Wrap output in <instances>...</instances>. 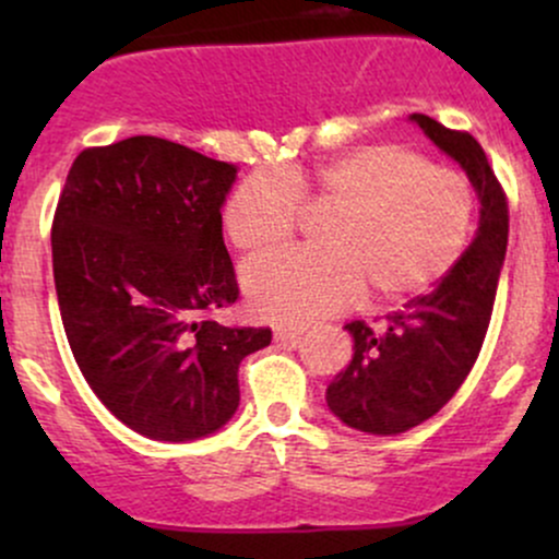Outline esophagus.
<instances>
[{"mask_svg":"<svg viewBox=\"0 0 559 559\" xmlns=\"http://www.w3.org/2000/svg\"><path fill=\"white\" fill-rule=\"evenodd\" d=\"M310 331V325H278L275 329V342H294V338H299L301 333Z\"/></svg>","mask_w":559,"mask_h":559,"instance_id":"34e87169","label":"esophagus"}]
</instances>
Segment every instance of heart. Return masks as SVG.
<instances>
[{"instance_id":"heart-1","label":"heart","mask_w":559,"mask_h":559,"mask_svg":"<svg viewBox=\"0 0 559 559\" xmlns=\"http://www.w3.org/2000/svg\"><path fill=\"white\" fill-rule=\"evenodd\" d=\"M336 213L325 228L331 252H273L243 267L254 310L275 320L331 316L362 299L418 297L465 254L476 217L471 183L394 144L344 152L312 170H262L236 186L223 210L241 252L281 247L305 217Z\"/></svg>"}]
</instances>
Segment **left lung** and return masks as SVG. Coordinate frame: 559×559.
<instances>
[{
  "mask_svg": "<svg viewBox=\"0 0 559 559\" xmlns=\"http://www.w3.org/2000/svg\"><path fill=\"white\" fill-rule=\"evenodd\" d=\"M409 118L465 168L478 191L480 226L439 286L389 312L381 325H344L355 338V357L329 383L325 402L349 428L378 436L420 426L463 386L489 331L510 226L507 194L484 146L428 115Z\"/></svg>",
  "mask_w": 559,
  "mask_h": 559,
  "instance_id": "left-lung-1",
  "label": "left lung"
}]
</instances>
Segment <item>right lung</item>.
<instances>
[{"instance_id":"1","label":"right lung","mask_w":559,"mask_h":559,"mask_svg":"<svg viewBox=\"0 0 559 559\" xmlns=\"http://www.w3.org/2000/svg\"><path fill=\"white\" fill-rule=\"evenodd\" d=\"M236 165L157 136L88 146L52 221L57 305L102 404L157 441H191L239 407V365L271 329L221 325L239 299L221 207Z\"/></svg>"}]
</instances>
